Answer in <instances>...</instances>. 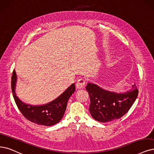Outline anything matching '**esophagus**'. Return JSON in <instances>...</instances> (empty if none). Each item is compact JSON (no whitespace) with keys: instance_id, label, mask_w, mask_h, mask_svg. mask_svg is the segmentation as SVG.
Returning <instances> with one entry per match:
<instances>
[{"instance_id":"esophagus-1","label":"esophagus","mask_w":154,"mask_h":154,"mask_svg":"<svg viewBox=\"0 0 154 154\" xmlns=\"http://www.w3.org/2000/svg\"><path fill=\"white\" fill-rule=\"evenodd\" d=\"M85 84H86V81L84 79H79L76 82V87L78 89H81L83 88L85 86Z\"/></svg>"}]
</instances>
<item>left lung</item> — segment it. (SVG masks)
<instances>
[{
	"label": "left lung",
	"mask_w": 154,
	"mask_h": 154,
	"mask_svg": "<svg viewBox=\"0 0 154 154\" xmlns=\"http://www.w3.org/2000/svg\"><path fill=\"white\" fill-rule=\"evenodd\" d=\"M90 97L89 112L96 121L107 122L121 118L129 111L138 94L134 84L132 89L117 93L89 82L86 87Z\"/></svg>",
	"instance_id": "8db88e82"
}]
</instances>
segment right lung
<instances>
[{
  "label": "right lung",
  "mask_w": 154,
  "mask_h": 154,
  "mask_svg": "<svg viewBox=\"0 0 154 154\" xmlns=\"http://www.w3.org/2000/svg\"><path fill=\"white\" fill-rule=\"evenodd\" d=\"M17 76L15 70L11 78V89L17 106L27 120L38 125L53 126L59 122L63 117L68 99L75 92V84H72L56 99L42 105H31L21 101L16 96Z\"/></svg>",
  "instance_id": "obj_1"
}]
</instances>
